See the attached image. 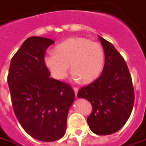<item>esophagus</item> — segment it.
<instances>
[{"label":"esophagus","instance_id":"esophagus-1","mask_svg":"<svg viewBox=\"0 0 146 146\" xmlns=\"http://www.w3.org/2000/svg\"><path fill=\"white\" fill-rule=\"evenodd\" d=\"M73 91H74V93H75V95L77 96V93H78V88H77V87H73Z\"/></svg>","mask_w":146,"mask_h":146}]
</instances>
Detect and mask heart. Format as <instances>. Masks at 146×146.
Instances as JSON below:
<instances>
[{
  "label": "heart",
  "mask_w": 146,
  "mask_h": 146,
  "mask_svg": "<svg viewBox=\"0 0 146 146\" xmlns=\"http://www.w3.org/2000/svg\"><path fill=\"white\" fill-rule=\"evenodd\" d=\"M46 68L54 79H65L69 71L74 80L90 83L102 73L105 64V53L101 44L85 37H72L57 44L54 52L44 57Z\"/></svg>",
  "instance_id": "obj_1"
}]
</instances>
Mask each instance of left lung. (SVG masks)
Listing matches in <instances>:
<instances>
[{"label": "left lung", "mask_w": 146, "mask_h": 146, "mask_svg": "<svg viewBox=\"0 0 146 146\" xmlns=\"http://www.w3.org/2000/svg\"><path fill=\"white\" fill-rule=\"evenodd\" d=\"M105 52V65L96 81L78 91L77 98L91 102L87 118L98 135L117 132L126 123L134 104V91L127 65L113 44L98 36Z\"/></svg>", "instance_id": "1"}]
</instances>
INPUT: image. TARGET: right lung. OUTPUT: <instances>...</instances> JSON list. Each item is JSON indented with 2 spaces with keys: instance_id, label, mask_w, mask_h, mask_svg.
Wrapping results in <instances>:
<instances>
[{
  "instance_id": "1",
  "label": "right lung",
  "mask_w": 146,
  "mask_h": 146,
  "mask_svg": "<svg viewBox=\"0 0 146 146\" xmlns=\"http://www.w3.org/2000/svg\"><path fill=\"white\" fill-rule=\"evenodd\" d=\"M51 39L31 36L11 60L8 84L15 115L25 131L41 141L65 135L67 117L75 94L73 89L50 77L44 57Z\"/></svg>"
}]
</instances>
